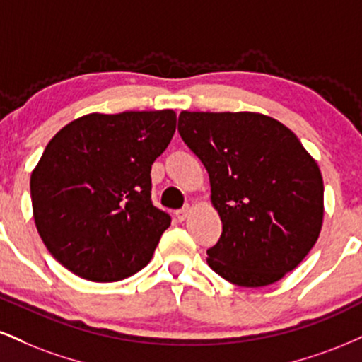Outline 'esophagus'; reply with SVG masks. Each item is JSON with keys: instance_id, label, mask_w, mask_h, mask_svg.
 <instances>
[{"instance_id": "34e87169", "label": "esophagus", "mask_w": 362, "mask_h": 362, "mask_svg": "<svg viewBox=\"0 0 362 362\" xmlns=\"http://www.w3.org/2000/svg\"><path fill=\"white\" fill-rule=\"evenodd\" d=\"M189 214H190V206H185L184 209H178V211L175 212L178 221H185L187 217H189Z\"/></svg>"}]
</instances>
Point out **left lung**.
Segmentation results:
<instances>
[{"instance_id": "obj_1", "label": "left lung", "mask_w": 362, "mask_h": 362, "mask_svg": "<svg viewBox=\"0 0 362 362\" xmlns=\"http://www.w3.org/2000/svg\"><path fill=\"white\" fill-rule=\"evenodd\" d=\"M178 133L204 163L223 234L207 264L238 286L272 285L319 239L324 182L291 129L259 112H190Z\"/></svg>"}]
</instances>
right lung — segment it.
Listing matches in <instances>:
<instances>
[{"label":"right lung","mask_w":362,"mask_h":362,"mask_svg":"<svg viewBox=\"0 0 362 362\" xmlns=\"http://www.w3.org/2000/svg\"><path fill=\"white\" fill-rule=\"evenodd\" d=\"M177 128L163 111L93 112L50 139L30 178L33 219L74 275L110 283L150 263L170 216L151 204V165Z\"/></svg>","instance_id":"right-lung-1"}]
</instances>
